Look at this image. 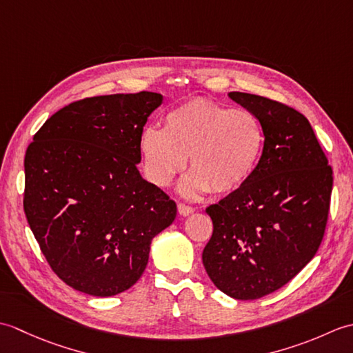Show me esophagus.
Listing matches in <instances>:
<instances>
[{"instance_id": "obj_1", "label": "esophagus", "mask_w": 353, "mask_h": 353, "mask_svg": "<svg viewBox=\"0 0 353 353\" xmlns=\"http://www.w3.org/2000/svg\"><path fill=\"white\" fill-rule=\"evenodd\" d=\"M177 211H179V214H181L182 216H188V215H191L194 212V208L185 205V203H179L177 205Z\"/></svg>"}]
</instances>
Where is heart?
<instances>
[{"label": "heart", "mask_w": 353, "mask_h": 353, "mask_svg": "<svg viewBox=\"0 0 353 353\" xmlns=\"http://www.w3.org/2000/svg\"><path fill=\"white\" fill-rule=\"evenodd\" d=\"M265 145V132L249 110H234L208 99H192L165 115L163 129L141 132L139 152L147 179L167 186L190 157L191 174L181 192L199 197L214 191L230 194L253 177Z\"/></svg>", "instance_id": "1"}]
</instances>
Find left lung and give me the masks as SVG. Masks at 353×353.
<instances>
[{
	"label": "left lung",
	"instance_id": "obj_1",
	"mask_svg": "<svg viewBox=\"0 0 353 353\" xmlns=\"http://www.w3.org/2000/svg\"><path fill=\"white\" fill-rule=\"evenodd\" d=\"M229 97L259 119L265 145L250 181L206 208L214 232L201 259L224 294L254 301L288 283L317 253L334 177L301 112L254 94Z\"/></svg>",
	"mask_w": 353,
	"mask_h": 353
}]
</instances>
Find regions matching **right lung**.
I'll list each match as a JSON object with an SVG mask.
<instances>
[{
	"label": "right lung",
	"instance_id": "1",
	"mask_svg": "<svg viewBox=\"0 0 353 353\" xmlns=\"http://www.w3.org/2000/svg\"><path fill=\"white\" fill-rule=\"evenodd\" d=\"M157 92L74 101L28 145L24 212L43 256L74 290L115 296L138 282L176 203L142 179L139 137Z\"/></svg>",
	"mask_w": 353,
	"mask_h": 353
}]
</instances>
